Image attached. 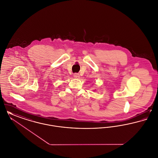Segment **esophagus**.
<instances>
[{
	"instance_id": "esophagus-1",
	"label": "esophagus",
	"mask_w": 158,
	"mask_h": 158,
	"mask_svg": "<svg viewBox=\"0 0 158 158\" xmlns=\"http://www.w3.org/2000/svg\"><path fill=\"white\" fill-rule=\"evenodd\" d=\"M73 76H74L75 78H79V75L78 73H75L73 75Z\"/></svg>"
}]
</instances>
